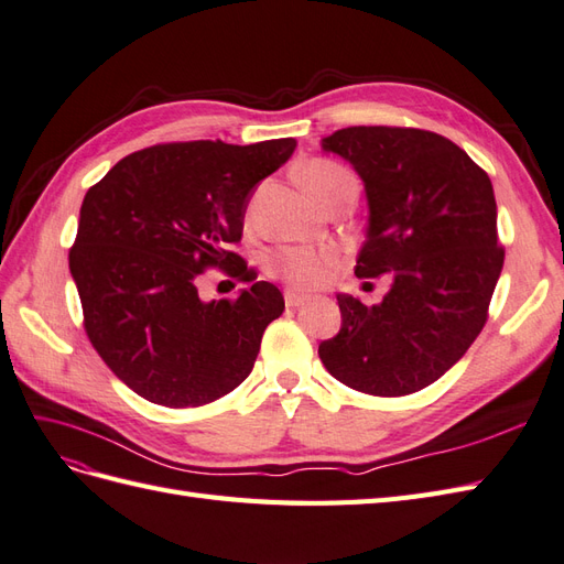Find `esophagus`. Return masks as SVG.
<instances>
[{
	"label": "esophagus",
	"instance_id": "34e87169",
	"mask_svg": "<svg viewBox=\"0 0 564 564\" xmlns=\"http://www.w3.org/2000/svg\"><path fill=\"white\" fill-rule=\"evenodd\" d=\"M283 297H285V305H288V307H300L302 302L310 300L307 293H300V291H295V288H285Z\"/></svg>",
	"mask_w": 564,
	"mask_h": 564
}]
</instances>
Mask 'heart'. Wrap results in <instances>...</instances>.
<instances>
[{
  "mask_svg": "<svg viewBox=\"0 0 564 564\" xmlns=\"http://www.w3.org/2000/svg\"><path fill=\"white\" fill-rule=\"evenodd\" d=\"M300 178L319 205L340 193L343 187H357L348 169H343L336 162H326V159H314V162L302 166ZM338 264L340 254L330 245H324V248H297V245H288V248H279L269 257V271L297 288H316L326 283L334 276Z\"/></svg>",
  "mask_w": 564,
  "mask_h": 564,
  "instance_id": "obj_1",
  "label": "heart"
}]
</instances>
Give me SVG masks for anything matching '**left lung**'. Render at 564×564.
I'll list each match as a JSON object with an SVG mask.
<instances>
[{"label": "left lung", "mask_w": 564, "mask_h": 564, "mask_svg": "<svg viewBox=\"0 0 564 564\" xmlns=\"http://www.w3.org/2000/svg\"><path fill=\"white\" fill-rule=\"evenodd\" d=\"M365 183L355 273L391 288L379 305L338 293L343 324L319 345L334 379L395 398L438 381L481 334L502 271L494 185L465 150L420 128L352 126L322 138Z\"/></svg>", "instance_id": "8db88e82"}]
</instances>
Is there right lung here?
Returning a JSON list of instances; mask_svg holds the SVG:
<instances>
[{"mask_svg": "<svg viewBox=\"0 0 564 564\" xmlns=\"http://www.w3.org/2000/svg\"><path fill=\"white\" fill-rule=\"evenodd\" d=\"M295 148L293 138L154 144L123 156L85 195L68 252L85 330L140 398L199 408L250 377L285 302L226 248L242 236L254 187ZM207 265L253 285L236 301L205 303L194 281Z\"/></svg>", "mask_w": 564, "mask_h": 564, "instance_id": "add662e5", "label": "right lung"}]
</instances>
